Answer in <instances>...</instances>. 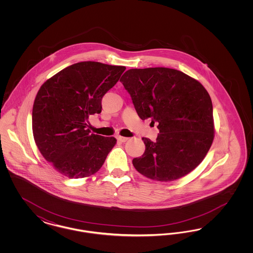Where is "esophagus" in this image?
Returning <instances> with one entry per match:
<instances>
[{
	"label": "esophagus",
	"instance_id": "esophagus-1",
	"mask_svg": "<svg viewBox=\"0 0 253 253\" xmlns=\"http://www.w3.org/2000/svg\"><path fill=\"white\" fill-rule=\"evenodd\" d=\"M117 139H118L119 141H121V142H125V141L128 140V137H124V136H121V135H118V136H117Z\"/></svg>",
	"mask_w": 253,
	"mask_h": 253
}]
</instances>
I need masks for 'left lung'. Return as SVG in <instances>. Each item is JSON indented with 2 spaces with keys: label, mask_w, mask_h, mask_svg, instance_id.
<instances>
[{
  "label": "left lung",
  "mask_w": 253,
  "mask_h": 253,
  "mask_svg": "<svg viewBox=\"0 0 253 253\" xmlns=\"http://www.w3.org/2000/svg\"><path fill=\"white\" fill-rule=\"evenodd\" d=\"M121 82L139 118L151 119L159 130L157 141L142 138L144 154L132 159L136 170L150 179L169 182L196 168L214 133L212 103L204 86L165 67L130 69Z\"/></svg>",
  "instance_id": "1"
}]
</instances>
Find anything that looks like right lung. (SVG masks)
<instances>
[{
  "label": "right lung",
  "mask_w": 253,
  "mask_h": 253,
  "mask_svg": "<svg viewBox=\"0 0 253 253\" xmlns=\"http://www.w3.org/2000/svg\"><path fill=\"white\" fill-rule=\"evenodd\" d=\"M124 66L83 61L61 70L40 88L32 129L42 157L69 178L90 176L101 168L117 139L90 133L89 116L100 114L101 99Z\"/></svg>",
  "instance_id": "1"
}]
</instances>
